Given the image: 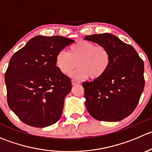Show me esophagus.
Instances as JSON below:
<instances>
[{
  "instance_id": "esophagus-1",
  "label": "esophagus",
  "mask_w": 152,
  "mask_h": 152,
  "mask_svg": "<svg viewBox=\"0 0 152 152\" xmlns=\"http://www.w3.org/2000/svg\"><path fill=\"white\" fill-rule=\"evenodd\" d=\"M79 84H80V82H79V81L74 80V79H73V80H72V85H79Z\"/></svg>"
}]
</instances>
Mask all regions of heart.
<instances>
[{"label":"heart","mask_w":152,"mask_h":152,"mask_svg":"<svg viewBox=\"0 0 152 152\" xmlns=\"http://www.w3.org/2000/svg\"><path fill=\"white\" fill-rule=\"evenodd\" d=\"M55 63L62 74L67 75L78 66L79 69L71 73L76 79H99L105 75L111 63L110 50L103 45L87 40H79L69 47L68 53L60 50L56 55Z\"/></svg>","instance_id":"obj_1"}]
</instances>
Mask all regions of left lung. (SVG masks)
<instances>
[{
	"label": "left lung",
	"instance_id": "left-lung-1",
	"mask_svg": "<svg viewBox=\"0 0 152 152\" xmlns=\"http://www.w3.org/2000/svg\"><path fill=\"white\" fill-rule=\"evenodd\" d=\"M85 39L105 46L111 55L104 76L82 83L86 108L96 120H123L133 113L143 91V61L132 45L111 34L88 35Z\"/></svg>",
	"mask_w": 152,
	"mask_h": 152
}]
</instances>
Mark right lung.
<instances>
[{"label": "right lung", "instance_id": "add662e5", "mask_svg": "<svg viewBox=\"0 0 152 152\" xmlns=\"http://www.w3.org/2000/svg\"><path fill=\"white\" fill-rule=\"evenodd\" d=\"M74 42L62 36H36L14 53L5 73L9 107L20 121L46 127L61 118L71 80L56 66L57 53Z\"/></svg>", "mask_w": 152, "mask_h": 152}]
</instances>
